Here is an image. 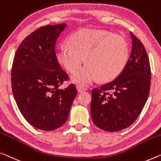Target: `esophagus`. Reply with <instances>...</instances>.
<instances>
[{"label": "esophagus", "instance_id": "obj_1", "mask_svg": "<svg viewBox=\"0 0 161 161\" xmlns=\"http://www.w3.org/2000/svg\"><path fill=\"white\" fill-rule=\"evenodd\" d=\"M76 90H77L79 92H84V91H86V89L81 85H77L76 86Z\"/></svg>", "mask_w": 161, "mask_h": 161}]
</instances>
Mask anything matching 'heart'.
<instances>
[{
	"instance_id": "obj_1",
	"label": "heart",
	"mask_w": 161,
	"mask_h": 161,
	"mask_svg": "<svg viewBox=\"0 0 161 161\" xmlns=\"http://www.w3.org/2000/svg\"><path fill=\"white\" fill-rule=\"evenodd\" d=\"M68 45L59 46L56 56L70 73L80 67L85 57L87 64L72 76V81L79 85H90L97 78L102 81L113 80L128 62L130 48L126 38L106 30L80 29L69 37Z\"/></svg>"
}]
</instances>
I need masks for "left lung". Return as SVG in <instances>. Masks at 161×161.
<instances>
[{
    "label": "left lung",
    "instance_id": "left-lung-1",
    "mask_svg": "<svg viewBox=\"0 0 161 161\" xmlns=\"http://www.w3.org/2000/svg\"><path fill=\"white\" fill-rule=\"evenodd\" d=\"M132 52L115 80L92 91L91 117L103 130H122L133 123L149 96L151 71L143 44L132 32Z\"/></svg>",
    "mask_w": 161,
    "mask_h": 161
}]
</instances>
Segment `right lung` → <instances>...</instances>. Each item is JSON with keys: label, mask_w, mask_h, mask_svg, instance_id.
Instances as JSON below:
<instances>
[{"label": "right lung", "mask_w": 161, "mask_h": 161, "mask_svg": "<svg viewBox=\"0 0 161 161\" xmlns=\"http://www.w3.org/2000/svg\"><path fill=\"white\" fill-rule=\"evenodd\" d=\"M66 26L48 25L34 31L20 44L13 62L11 86L18 108L29 124L45 131L67 122L77 94L73 84L59 88L69 76L58 62L55 44Z\"/></svg>", "instance_id": "add662e5"}]
</instances>
